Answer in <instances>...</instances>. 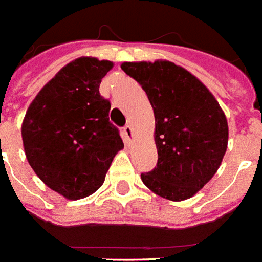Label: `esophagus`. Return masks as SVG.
Segmentation results:
<instances>
[{
	"mask_svg": "<svg viewBox=\"0 0 262 262\" xmlns=\"http://www.w3.org/2000/svg\"><path fill=\"white\" fill-rule=\"evenodd\" d=\"M122 134H124V138H125V141H127V142H129V141H131V138H133V128H131V125H125V127L122 128Z\"/></svg>",
	"mask_w": 262,
	"mask_h": 262,
	"instance_id": "34e87169",
	"label": "esophagus"
}]
</instances>
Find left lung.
<instances>
[{
  "label": "left lung",
  "instance_id": "1",
  "mask_svg": "<svg viewBox=\"0 0 262 262\" xmlns=\"http://www.w3.org/2000/svg\"><path fill=\"white\" fill-rule=\"evenodd\" d=\"M155 114L158 164L141 179L154 193L179 202L192 198L223 161L229 125L207 87L186 69L168 60L124 62Z\"/></svg>",
  "mask_w": 262,
  "mask_h": 262
}]
</instances>
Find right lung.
<instances>
[{
	"label": "right lung",
	"instance_id": "right-lung-1",
	"mask_svg": "<svg viewBox=\"0 0 262 262\" xmlns=\"http://www.w3.org/2000/svg\"><path fill=\"white\" fill-rule=\"evenodd\" d=\"M108 60L79 57L60 69L29 105L22 141L29 165L66 199H83L103 185L113 158L124 148L100 96Z\"/></svg>",
	"mask_w": 262,
	"mask_h": 262
}]
</instances>
